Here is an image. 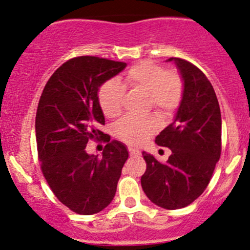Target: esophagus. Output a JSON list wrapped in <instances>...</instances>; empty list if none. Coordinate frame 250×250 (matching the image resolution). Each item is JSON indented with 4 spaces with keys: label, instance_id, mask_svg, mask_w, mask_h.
<instances>
[{
    "label": "esophagus",
    "instance_id": "34e87169",
    "mask_svg": "<svg viewBox=\"0 0 250 250\" xmlns=\"http://www.w3.org/2000/svg\"><path fill=\"white\" fill-rule=\"evenodd\" d=\"M128 152H130V155L131 156H139V155H141V151H139V150H137V149H135V147H128Z\"/></svg>",
    "mask_w": 250,
    "mask_h": 250
}]
</instances>
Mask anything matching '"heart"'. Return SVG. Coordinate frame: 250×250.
<instances>
[{"mask_svg": "<svg viewBox=\"0 0 250 250\" xmlns=\"http://www.w3.org/2000/svg\"><path fill=\"white\" fill-rule=\"evenodd\" d=\"M123 86L115 80L104 83L99 89V104L104 117L115 119L123 113L125 88L144 90L149 95V107L157 117L166 119L181 104L184 83L178 72L166 71L163 66L149 61L139 62L125 72ZM157 124L154 118H125L115 126V135L126 144L137 146L154 135Z\"/></svg>", "mask_w": 250, "mask_h": 250, "instance_id": "1", "label": "heart"}]
</instances>
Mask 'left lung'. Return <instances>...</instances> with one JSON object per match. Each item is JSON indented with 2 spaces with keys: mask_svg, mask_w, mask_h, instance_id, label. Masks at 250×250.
Segmentation results:
<instances>
[{
  "mask_svg": "<svg viewBox=\"0 0 250 250\" xmlns=\"http://www.w3.org/2000/svg\"><path fill=\"white\" fill-rule=\"evenodd\" d=\"M174 62L184 82V95L174 122L156 137L157 146L171 155L160 163L143 151L146 170L142 188L155 205L167 210L185 208L208 187L222 151V117L213 87L204 72L181 58Z\"/></svg>",
  "mask_w": 250,
  "mask_h": 250,
  "instance_id": "8db88e82",
  "label": "left lung"
}]
</instances>
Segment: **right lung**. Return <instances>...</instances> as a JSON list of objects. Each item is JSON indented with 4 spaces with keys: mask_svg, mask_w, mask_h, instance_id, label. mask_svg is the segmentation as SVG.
<instances>
[{
    "mask_svg": "<svg viewBox=\"0 0 250 250\" xmlns=\"http://www.w3.org/2000/svg\"><path fill=\"white\" fill-rule=\"evenodd\" d=\"M126 63L81 56L61 65L45 85L36 115L42 170L62 204L79 214L103 211L113 200L128 151L101 126L99 88ZM107 141L103 158L85 151L88 140Z\"/></svg>",
    "mask_w": 250,
    "mask_h": 250,
    "instance_id": "right-lung-1",
    "label": "right lung"
}]
</instances>
